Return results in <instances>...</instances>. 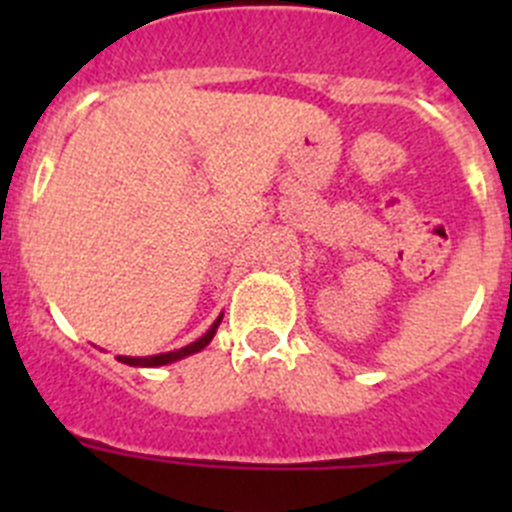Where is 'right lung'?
Listing matches in <instances>:
<instances>
[{
    "label": "right lung",
    "mask_w": 512,
    "mask_h": 512,
    "mask_svg": "<svg viewBox=\"0 0 512 512\" xmlns=\"http://www.w3.org/2000/svg\"><path fill=\"white\" fill-rule=\"evenodd\" d=\"M220 320H223V315L215 320V323L210 325V330H207L205 336L197 338L194 343H189V346L184 348H176V351H169V354H156V356H117V361H122V364L128 366H164V364H171V361H179L184 359V356H192L197 354V351H202V348L207 346V343L212 341V336H215L217 325H220Z\"/></svg>",
    "instance_id": "obj_1"
}]
</instances>
